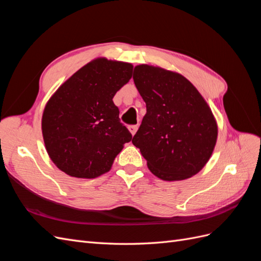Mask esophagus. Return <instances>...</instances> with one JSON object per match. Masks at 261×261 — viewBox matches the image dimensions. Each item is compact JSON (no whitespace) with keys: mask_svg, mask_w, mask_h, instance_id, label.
I'll use <instances>...</instances> for the list:
<instances>
[{"mask_svg":"<svg viewBox=\"0 0 261 261\" xmlns=\"http://www.w3.org/2000/svg\"><path fill=\"white\" fill-rule=\"evenodd\" d=\"M128 129H129L132 135L134 136V135H135V134H136L137 129H138V126H137V125H129V126H128Z\"/></svg>","mask_w":261,"mask_h":261,"instance_id":"obj_1","label":"esophagus"}]
</instances>
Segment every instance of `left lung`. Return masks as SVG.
<instances>
[{"label": "left lung", "instance_id": "1", "mask_svg": "<svg viewBox=\"0 0 261 261\" xmlns=\"http://www.w3.org/2000/svg\"><path fill=\"white\" fill-rule=\"evenodd\" d=\"M134 83L147 113L132 139L147 165L164 180L197 174L211 156L218 127L215 117L191 82L160 67L138 65Z\"/></svg>", "mask_w": 261, "mask_h": 261}]
</instances>
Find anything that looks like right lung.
Here are the masks:
<instances>
[{
	"mask_svg": "<svg viewBox=\"0 0 261 261\" xmlns=\"http://www.w3.org/2000/svg\"><path fill=\"white\" fill-rule=\"evenodd\" d=\"M129 63L98 59L82 67L49 100L42 115L46 151L74 177L108 172L133 136L120 120L113 97L132 78Z\"/></svg>",
	"mask_w": 261,
	"mask_h": 261,
	"instance_id": "add662e5",
	"label": "right lung"
}]
</instances>
